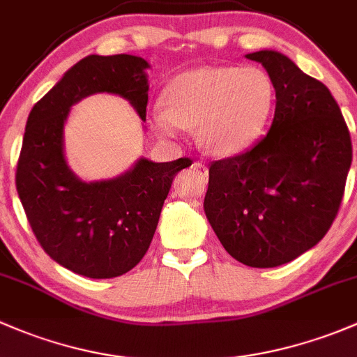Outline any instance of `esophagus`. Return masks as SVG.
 I'll return each instance as SVG.
<instances>
[{
    "instance_id": "34e87169",
    "label": "esophagus",
    "mask_w": 357,
    "mask_h": 357,
    "mask_svg": "<svg viewBox=\"0 0 357 357\" xmlns=\"http://www.w3.org/2000/svg\"><path fill=\"white\" fill-rule=\"evenodd\" d=\"M192 168L201 175V177H206V175H208V168H206V165L201 163V161H196V163L192 165Z\"/></svg>"
}]
</instances>
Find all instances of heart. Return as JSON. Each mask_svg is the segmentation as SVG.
I'll use <instances>...</instances> for the list:
<instances>
[{
	"label": "heart",
	"instance_id": "obj_1",
	"mask_svg": "<svg viewBox=\"0 0 357 357\" xmlns=\"http://www.w3.org/2000/svg\"><path fill=\"white\" fill-rule=\"evenodd\" d=\"M165 109L153 115L165 137L197 127L206 153L227 158L248 149L266 127L275 105V87L263 68L201 67L187 70L168 84Z\"/></svg>",
	"mask_w": 357,
	"mask_h": 357
}]
</instances>
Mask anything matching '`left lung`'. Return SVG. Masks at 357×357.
Returning <instances> with one entry per match:
<instances>
[{"label": "left lung", "instance_id": "left-lung-1", "mask_svg": "<svg viewBox=\"0 0 357 357\" xmlns=\"http://www.w3.org/2000/svg\"><path fill=\"white\" fill-rule=\"evenodd\" d=\"M275 87L270 130L251 149L213 161L204 213L225 251L273 268L318 244L332 227L352 161L349 128L328 87L290 58L263 50Z\"/></svg>", "mask_w": 357, "mask_h": 357}]
</instances>
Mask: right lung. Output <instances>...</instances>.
I'll list each match as a JSON object with an SVG mask.
<instances>
[{"label": "right lung", "mask_w": 357, "mask_h": 357, "mask_svg": "<svg viewBox=\"0 0 357 357\" xmlns=\"http://www.w3.org/2000/svg\"><path fill=\"white\" fill-rule=\"evenodd\" d=\"M146 68L141 56L89 54L29 113L15 177L18 197L46 255L84 277H120L144 258L174 177L192 165L189 158H141L120 177L94 182L70 170L63 151L70 108L91 94H119L146 122Z\"/></svg>", "instance_id": "obj_1"}]
</instances>
